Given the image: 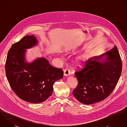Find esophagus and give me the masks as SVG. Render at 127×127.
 <instances>
[{"label":"esophagus","instance_id":"esophagus-1","mask_svg":"<svg viewBox=\"0 0 127 127\" xmlns=\"http://www.w3.org/2000/svg\"><path fill=\"white\" fill-rule=\"evenodd\" d=\"M70 75V71L68 69H66L64 70V76H68Z\"/></svg>","mask_w":127,"mask_h":127}]
</instances>
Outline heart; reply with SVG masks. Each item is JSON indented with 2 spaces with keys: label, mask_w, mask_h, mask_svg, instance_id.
<instances>
[{
  "label": "heart",
  "mask_w": 127,
  "mask_h": 127,
  "mask_svg": "<svg viewBox=\"0 0 127 127\" xmlns=\"http://www.w3.org/2000/svg\"><path fill=\"white\" fill-rule=\"evenodd\" d=\"M87 60V57L86 55H82L77 59V61L79 64H83Z\"/></svg>",
  "instance_id": "obj_1"
}]
</instances>
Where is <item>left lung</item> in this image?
<instances>
[{
    "label": "left lung",
    "mask_w": 127,
    "mask_h": 127,
    "mask_svg": "<svg viewBox=\"0 0 127 127\" xmlns=\"http://www.w3.org/2000/svg\"><path fill=\"white\" fill-rule=\"evenodd\" d=\"M104 56L106 58L102 59ZM122 69V61L116 46L102 55L89 59L83 69L75 72L78 84L73 91L74 96L86 105L104 100L116 87Z\"/></svg>",
    "instance_id": "1"
}]
</instances>
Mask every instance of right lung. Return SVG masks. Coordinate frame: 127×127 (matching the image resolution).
Segmentation results:
<instances>
[{"instance_id": "1", "label": "right lung", "mask_w": 127, "mask_h": 127, "mask_svg": "<svg viewBox=\"0 0 127 127\" xmlns=\"http://www.w3.org/2000/svg\"><path fill=\"white\" fill-rule=\"evenodd\" d=\"M37 42L34 35L24 36L12 45L5 64L6 77L12 90L21 99L35 104L46 101L52 95L54 83L64 75L61 68L52 66L45 58L26 62L25 50Z\"/></svg>"}]
</instances>
